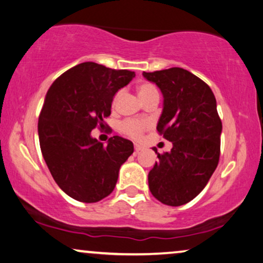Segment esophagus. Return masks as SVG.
<instances>
[{"instance_id":"obj_1","label":"esophagus","mask_w":263,"mask_h":263,"mask_svg":"<svg viewBox=\"0 0 263 263\" xmlns=\"http://www.w3.org/2000/svg\"><path fill=\"white\" fill-rule=\"evenodd\" d=\"M143 150V146L142 145H139V144H135V155H138L139 153H141Z\"/></svg>"}]
</instances>
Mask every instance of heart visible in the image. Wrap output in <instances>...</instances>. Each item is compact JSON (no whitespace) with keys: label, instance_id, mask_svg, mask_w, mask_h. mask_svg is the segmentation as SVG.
Wrapping results in <instances>:
<instances>
[{"label":"heart","instance_id":"1","mask_svg":"<svg viewBox=\"0 0 263 263\" xmlns=\"http://www.w3.org/2000/svg\"><path fill=\"white\" fill-rule=\"evenodd\" d=\"M157 91L155 86H153L152 84H143L138 87V96H145L150 92H155ZM149 124L144 120H126L121 124V131L132 138H139L142 136L144 129L148 127Z\"/></svg>","mask_w":263,"mask_h":263}]
</instances>
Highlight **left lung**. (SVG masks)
Here are the masks:
<instances>
[{
    "instance_id": "obj_1",
    "label": "left lung",
    "mask_w": 263,
    "mask_h": 263,
    "mask_svg": "<svg viewBox=\"0 0 263 263\" xmlns=\"http://www.w3.org/2000/svg\"><path fill=\"white\" fill-rule=\"evenodd\" d=\"M143 77L163 96L157 131L172 142L171 152L160 155L148 174L154 197L172 207L194 199L211 179L219 162L222 124L214 93L186 69L173 67Z\"/></svg>"
}]
</instances>
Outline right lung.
Listing matches in <instances>:
<instances>
[{
	"label": "right lung",
	"mask_w": 263,
	"mask_h": 263,
	"mask_svg": "<svg viewBox=\"0 0 263 263\" xmlns=\"http://www.w3.org/2000/svg\"><path fill=\"white\" fill-rule=\"evenodd\" d=\"M136 74L83 62L61 74L48 90L40 119L42 155L65 194L95 203L114 190L121 164L134 153V143L113 136L107 146L91 136L109 117L115 93Z\"/></svg>",
	"instance_id": "1"
}]
</instances>
